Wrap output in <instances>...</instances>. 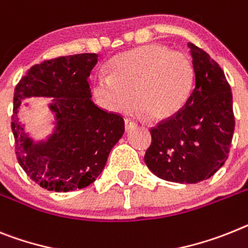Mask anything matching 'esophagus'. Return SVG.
I'll return each instance as SVG.
<instances>
[{"mask_svg":"<svg viewBox=\"0 0 248 248\" xmlns=\"http://www.w3.org/2000/svg\"><path fill=\"white\" fill-rule=\"evenodd\" d=\"M135 126H137V124H135L134 122H132V120L129 119H125V130L126 132H130L132 129H134Z\"/></svg>","mask_w":248,"mask_h":248,"instance_id":"34e87169","label":"esophagus"}]
</instances>
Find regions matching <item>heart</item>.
<instances>
[{
	"label": "heart",
	"instance_id": "b5f03b06",
	"mask_svg": "<svg viewBox=\"0 0 248 248\" xmlns=\"http://www.w3.org/2000/svg\"><path fill=\"white\" fill-rule=\"evenodd\" d=\"M110 74H95L93 94L104 109L126 113L134 101L152 122H166L189 96L193 65L187 55L160 44H148L116 55Z\"/></svg>",
	"mask_w": 248,
	"mask_h": 248
}]
</instances>
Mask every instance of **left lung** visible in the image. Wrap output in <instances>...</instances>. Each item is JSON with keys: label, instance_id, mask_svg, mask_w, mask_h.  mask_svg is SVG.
<instances>
[{"label": "left lung", "instance_id": "left-lung-1", "mask_svg": "<svg viewBox=\"0 0 248 248\" xmlns=\"http://www.w3.org/2000/svg\"><path fill=\"white\" fill-rule=\"evenodd\" d=\"M188 47L193 90L178 113L150 130L144 162L164 181L192 185L211 178L227 160L234 116L223 70L202 48L193 44Z\"/></svg>", "mask_w": 248, "mask_h": 248}]
</instances>
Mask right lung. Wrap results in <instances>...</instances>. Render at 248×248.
Segmentation results:
<instances>
[{"instance_id":"1","label":"right lung","mask_w":248,"mask_h":248,"mask_svg":"<svg viewBox=\"0 0 248 248\" xmlns=\"http://www.w3.org/2000/svg\"><path fill=\"white\" fill-rule=\"evenodd\" d=\"M98 54L61 56L37 63L15 89L12 133L20 166L30 178L47 190L70 192L98 178L110 150L124 134V120L92 100L88 82ZM50 97L52 133L33 139L20 120L22 100Z\"/></svg>"}]
</instances>
